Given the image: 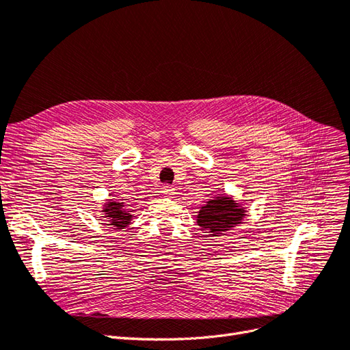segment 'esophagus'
<instances>
[{
  "mask_svg": "<svg viewBox=\"0 0 350 350\" xmlns=\"http://www.w3.org/2000/svg\"><path fill=\"white\" fill-rule=\"evenodd\" d=\"M163 193L167 196V198H173L174 195V187L172 185H164L163 186Z\"/></svg>",
  "mask_w": 350,
  "mask_h": 350,
  "instance_id": "esophagus-1",
  "label": "esophagus"
}]
</instances>
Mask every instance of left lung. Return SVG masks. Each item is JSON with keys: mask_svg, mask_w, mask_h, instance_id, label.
<instances>
[{"mask_svg": "<svg viewBox=\"0 0 350 350\" xmlns=\"http://www.w3.org/2000/svg\"><path fill=\"white\" fill-rule=\"evenodd\" d=\"M243 217L245 208L239 206L232 198L218 196L201 208L198 214V226L205 228L211 236H219L241 223Z\"/></svg>", "mask_w": 350, "mask_h": 350, "instance_id": "1", "label": "left lung"}]
</instances>
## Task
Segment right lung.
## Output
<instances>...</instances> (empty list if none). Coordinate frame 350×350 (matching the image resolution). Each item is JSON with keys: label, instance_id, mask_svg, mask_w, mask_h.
I'll return each instance as SVG.
<instances>
[{"label": "right lung", "instance_id": "right-lung-1", "mask_svg": "<svg viewBox=\"0 0 350 350\" xmlns=\"http://www.w3.org/2000/svg\"><path fill=\"white\" fill-rule=\"evenodd\" d=\"M105 217L108 218L109 226H114L116 228H123L127 227V224H131L132 215L129 214V211L124 209V205L118 201H111L107 202L104 208Z\"/></svg>", "mask_w": 350, "mask_h": 350}]
</instances>
